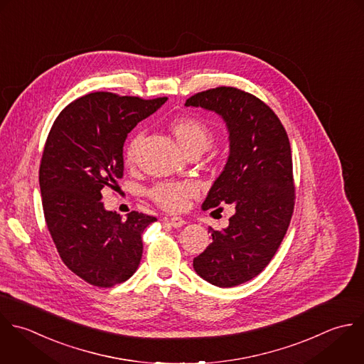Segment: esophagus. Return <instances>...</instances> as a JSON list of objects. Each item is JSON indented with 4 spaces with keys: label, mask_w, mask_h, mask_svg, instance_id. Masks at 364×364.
<instances>
[{
    "label": "esophagus",
    "mask_w": 364,
    "mask_h": 364,
    "mask_svg": "<svg viewBox=\"0 0 364 364\" xmlns=\"http://www.w3.org/2000/svg\"><path fill=\"white\" fill-rule=\"evenodd\" d=\"M167 223L171 227H174V228H180V227H183L186 224V221L183 218H180V217H171L170 220H167Z\"/></svg>",
    "instance_id": "esophagus-1"
}]
</instances>
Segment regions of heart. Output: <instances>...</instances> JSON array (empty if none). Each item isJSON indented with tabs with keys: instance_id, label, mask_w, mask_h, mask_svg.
<instances>
[{
	"instance_id": "heart-1",
	"label": "heart",
	"mask_w": 364,
	"mask_h": 364,
	"mask_svg": "<svg viewBox=\"0 0 364 364\" xmlns=\"http://www.w3.org/2000/svg\"><path fill=\"white\" fill-rule=\"evenodd\" d=\"M171 130L181 147L187 151H204L213 143L214 133L211 127L201 119L194 116H181L171 122ZM143 141V133L134 134L126 146V161L134 163L139 147ZM198 184L191 180L163 181L150 190L151 200L166 211H183L188 201L198 194Z\"/></svg>"
}]
</instances>
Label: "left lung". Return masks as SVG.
I'll return each mask as SVG.
<instances>
[{
	"instance_id": "left-lung-1",
	"label": "left lung",
	"mask_w": 364,
	"mask_h": 364,
	"mask_svg": "<svg viewBox=\"0 0 364 364\" xmlns=\"http://www.w3.org/2000/svg\"><path fill=\"white\" fill-rule=\"evenodd\" d=\"M186 106L217 112L230 132L228 161L203 207L232 204L235 213L227 228H208L213 242L193 267L207 282L232 288L264 271L288 231L295 207L291 143L275 112L238 87L198 92Z\"/></svg>"
}]
</instances>
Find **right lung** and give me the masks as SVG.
<instances>
[{
  "label": "right lung",
  "instance_id": "1",
  "mask_svg": "<svg viewBox=\"0 0 364 364\" xmlns=\"http://www.w3.org/2000/svg\"><path fill=\"white\" fill-rule=\"evenodd\" d=\"M166 100L89 93L58 114L46 137L39 166L46 227L63 264L93 287L112 288L136 272L141 234L157 221L137 211L123 220L100 200L123 177L127 134Z\"/></svg>",
  "mask_w": 364,
  "mask_h": 364
}]
</instances>
